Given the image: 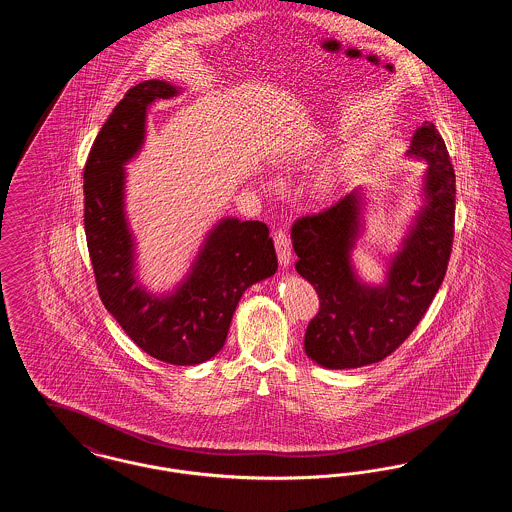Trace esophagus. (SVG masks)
<instances>
[{
    "label": "esophagus",
    "mask_w": 512,
    "mask_h": 512,
    "mask_svg": "<svg viewBox=\"0 0 512 512\" xmlns=\"http://www.w3.org/2000/svg\"><path fill=\"white\" fill-rule=\"evenodd\" d=\"M274 247H276V255H278V261L282 267H288L290 265V259H292V242L286 234V230L278 228L274 230Z\"/></svg>",
    "instance_id": "1"
}]
</instances>
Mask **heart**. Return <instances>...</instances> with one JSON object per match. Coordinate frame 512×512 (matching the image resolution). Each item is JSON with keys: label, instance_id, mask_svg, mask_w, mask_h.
I'll use <instances>...</instances> for the list:
<instances>
[{"label": "heart", "instance_id": "b5f03b06", "mask_svg": "<svg viewBox=\"0 0 512 512\" xmlns=\"http://www.w3.org/2000/svg\"><path fill=\"white\" fill-rule=\"evenodd\" d=\"M320 188H322L324 192H328V190L332 188V180H330V178H324V182L320 184Z\"/></svg>", "mask_w": 512, "mask_h": 512}]
</instances>
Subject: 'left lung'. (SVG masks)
I'll list each match as a JSON object with an SVG mask.
<instances>
[{"label": "left lung", "instance_id": "left-lung-1", "mask_svg": "<svg viewBox=\"0 0 512 512\" xmlns=\"http://www.w3.org/2000/svg\"><path fill=\"white\" fill-rule=\"evenodd\" d=\"M407 153L428 163L426 205L384 286H366L349 263L361 226L357 192L293 222L295 268L320 303L305 332V353L320 366L359 368L386 359L413 334L445 278L455 234V171L432 122L416 128Z\"/></svg>", "mask_w": 512, "mask_h": 512}]
</instances>
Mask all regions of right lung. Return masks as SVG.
<instances>
[{"instance_id": "1", "label": "right lung", "mask_w": 512, "mask_h": 512, "mask_svg": "<svg viewBox=\"0 0 512 512\" xmlns=\"http://www.w3.org/2000/svg\"><path fill=\"white\" fill-rule=\"evenodd\" d=\"M176 94L169 82L146 80L124 94L101 126L84 165V230L105 309L147 355L184 366L219 353L240 297L272 276L278 261L265 222L224 219L176 292L155 297L136 284L122 165L144 144L147 105Z\"/></svg>"}]
</instances>
